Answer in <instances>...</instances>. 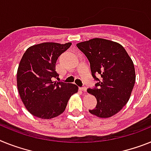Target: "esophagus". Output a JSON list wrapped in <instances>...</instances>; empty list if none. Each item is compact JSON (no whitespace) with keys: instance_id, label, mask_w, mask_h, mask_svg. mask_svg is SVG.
<instances>
[{"instance_id":"1","label":"esophagus","mask_w":151,"mask_h":151,"mask_svg":"<svg viewBox=\"0 0 151 151\" xmlns=\"http://www.w3.org/2000/svg\"><path fill=\"white\" fill-rule=\"evenodd\" d=\"M80 89L82 90V91H84V92H86V90H87V88H86V87H82V88H80Z\"/></svg>"}]
</instances>
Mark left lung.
<instances>
[{"instance_id": "obj_1", "label": "left lung", "mask_w": 151, "mask_h": 151, "mask_svg": "<svg viewBox=\"0 0 151 151\" xmlns=\"http://www.w3.org/2000/svg\"><path fill=\"white\" fill-rule=\"evenodd\" d=\"M76 46L88 58L91 75L99 81L96 88L87 89L97 99L96 107L89 112L99 118H111L129 101L136 79L133 61L122 45L106 39L93 38Z\"/></svg>"}]
</instances>
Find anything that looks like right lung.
Instances as JSON below:
<instances>
[{"label": "right lung", "mask_w": 151, "mask_h": 151, "mask_svg": "<svg viewBox=\"0 0 151 151\" xmlns=\"http://www.w3.org/2000/svg\"><path fill=\"white\" fill-rule=\"evenodd\" d=\"M46 42L29 46L22 56L17 73L18 92L27 110L42 119H51L64 112L69 99L78 92L76 85L52 81L59 76L56 63L70 47Z\"/></svg>", "instance_id": "1"}]
</instances>
